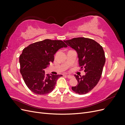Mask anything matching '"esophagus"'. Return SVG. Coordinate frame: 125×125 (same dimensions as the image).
<instances>
[{"label":"esophagus","mask_w":125,"mask_h":125,"mask_svg":"<svg viewBox=\"0 0 125 125\" xmlns=\"http://www.w3.org/2000/svg\"><path fill=\"white\" fill-rule=\"evenodd\" d=\"M67 75V78H69V79H71L72 78H73V75Z\"/></svg>","instance_id":"obj_1"}]
</instances>
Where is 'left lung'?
I'll return each instance as SVG.
<instances>
[{"mask_svg": "<svg viewBox=\"0 0 125 125\" xmlns=\"http://www.w3.org/2000/svg\"><path fill=\"white\" fill-rule=\"evenodd\" d=\"M68 46L77 52L79 64L85 69V74L80 77L74 74L78 84L72 90L79 94H84L91 91L99 82L105 63L103 47L93 40L77 37L64 41Z\"/></svg>", "mask_w": 125, "mask_h": 125, "instance_id": "left-lung-1", "label": "left lung"}]
</instances>
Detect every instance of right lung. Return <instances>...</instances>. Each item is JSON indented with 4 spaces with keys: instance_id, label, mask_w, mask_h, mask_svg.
<instances>
[{
    "instance_id": "1",
    "label": "right lung",
    "mask_w": 125,
    "mask_h": 125,
    "mask_svg": "<svg viewBox=\"0 0 125 125\" xmlns=\"http://www.w3.org/2000/svg\"><path fill=\"white\" fill-rule=\"evenodd\" d=\"M60 40H44L30 44L20 56V73L25 83L32 92L40 95L51 92L62 74H45V69L54 62L59 49L67 47Z\"/></svg>"
}]
</instances>
